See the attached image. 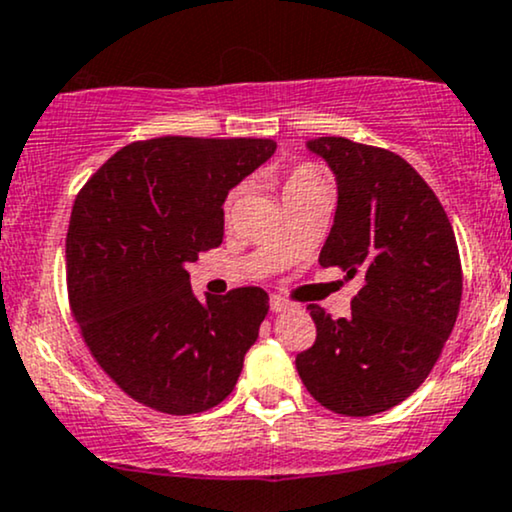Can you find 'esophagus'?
<instances>
[{"mask_svg":"<svg viewBox=\"0 0 512 512\" xmlns=\"http://www.w3.org/2000/svg\"><path fill=\"white\" fill-rule=\"evenodd\" d=\"M290 306L292 304L285 302V299L278 297V294H273V297H270V311H275V314H280V311H287Z\"/></svg>","mask_w":512,"mask_h":512,"instance_id":"obj_1","label":"esophagus"}]
</instances>
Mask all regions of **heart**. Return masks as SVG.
<instances>
[{
	"mask_svg": "<svg viewBox=\"0 0 512 512\" xmlns=\"http://www.w3.org/2000/svg\"><path fill=\"white\" fill-rule=\"evenodd\" d=\"M314 186H323V184H321V177H318V174L311 170V167H306V165L294 167V170L287 172L285 179H282V196L292 194V191L314 189ZM237 196H239V191H232L230 198H227V203H225L227 210L232 208V203L237 201Z\"/></svg>",
	"mask_w": 512,
	"mask_h": 512,
	"instance_id": "obj_1",
	"label": "heart"
}]
</instances>
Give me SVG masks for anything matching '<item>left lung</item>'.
<instances>
[{
  "mask_svg": "<svg viewBox=\"0 0 512 512\" xmlns=\"http://www.w3.org/2000/svg\"><path fill=\"white\" fill-rule=\"evenodd\" d=\"M306 148L338 184L318 263L362 287L347 318L309 306L316 342L297 354V371L326 410L371 417L410 398L441 357L462 297L458 244L436 194L400 155L340 136Z\"/></svg>",
  "mask_w": 512,
  "mask_h": 512,
  "instance_id": "obj_1",
  "label": "left lung"
}]
</instances>
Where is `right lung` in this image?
Segmentation results:
<instances>
[{"label":"right lung","mask_w":512,"mask_h":512,"mask_svg":"<svg viewBox=\"0 0 512 512\" xmlns=\"http://www.w3.org/2000/svg\"><path fill=\"white\" fill-rule=\"evenodd\" d=\"M270 138L162 136L100 167L71 210L66 285L95 362L167 414L220 405L268 314L261 287L198 299L189 263L225 234L222 203L273 158Z\"/></svg>","instance_id":"obj_1"}]
</instances>
